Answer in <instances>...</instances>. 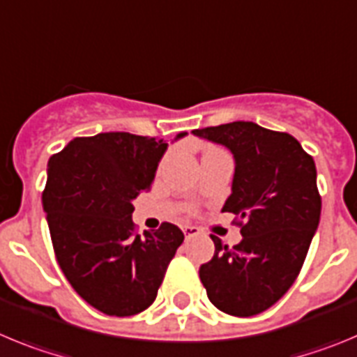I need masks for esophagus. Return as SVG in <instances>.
Here are the masks:
<instances>
[{
	"label": "esophagus",
	"mask_w": 357,
	"mask_h": 357,
	"mask_svg": "<svg viewBox=\"0 0 357 357\" xmlns=\"http://www.w3.org/2000/svg\"><path fill=\"white\" fill-rule=\"evenodd\" d=\"M183 233H185L186 238H192V236H197V234L201 233V229H199L197 226H192V224H188V226H183Z\"/></svg>",
	"instance_id": "1"
}]
</instances>
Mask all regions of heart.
Masks as SVG:
<instances>
[{"label": "heart", "mask_w": 357, "mask_h": 357, "mask_svg": "<svg viewBox=\"0 0 357 357\" xmlns=\"http://www.w3.org/2000/svg\"><path fill=\"white\" fill-rule=\"evenodd\" d=\"M208 149H211V147H208Z\"/></svg>", "instance_id": "1"}]
</instances>
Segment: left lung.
Here are the masks:
<instances>
[{
	"label": "left lung",
	"instance_id": "obj_1",
	"mask_svg": "<svg viewBox=\"0 0 357 357\" xmlns=\"http://www.w3.org/2000/svg\"><path fill=\"white\" fill-rule=\"evenodd\" d=\"M234 156L231 195L222 211L234 213L242 242L229 249L211 234L215 255L199 278L217 310L252 317L274 306L303 268L322 199L313 156L291 135L249 121L194 130Z\"/></svg>",
	"mask_w": 357,
	"mask_h": 357
}]
</instances>
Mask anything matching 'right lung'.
<instances>
[{
  "mask_svg": "<svg viewBox=\"0 0 357 357\" xmlns=\"http://www.w3.org/2000/svg\"><path fill=\"white\" fill-rule=\"evenodd\" d=\"M165 149L155 137L110 131L76 137L47 163L43 206L56 261L76 294L110 317L155 303L185 240L171 222L140 236L131 220V202L151 188Z\"/></svg>",
  "mask_w": 357,
  "mask_h": 357,
  "instance_id": "add662e5",
  "label": "right lung"
}]
</instances>
